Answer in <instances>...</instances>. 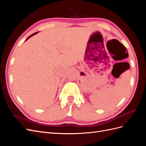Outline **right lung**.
I'll return each mask as SVG.
<instances>
[{
    "label": "right lung",
    "instance_id": "obj_1",
    "mask_svg": "<svg viewBox=\"0 0 146 146\" xmlns=\"http://www.w3.org/2000/svg\"><path fill=\"white\" fill-rule=\"evenodd\" d=\"M38 33V32H36V33H33V34H32V35H30V36H29V37H28V38H27V39H26V40H25V41H27V39H29V38H30V37H32V36H33V35H36V33Z\"/></svg>",
    "mask_w": 146,
    "mask_h": 146
}]
</instances>
